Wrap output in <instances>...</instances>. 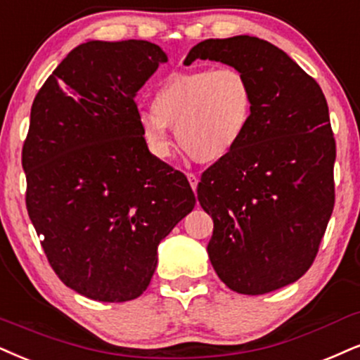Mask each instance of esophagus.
Wrapping results in <instances>:
<instances>
[{
	"label": "esophagus",
	"instance_id": "obj_1",
	"mask_svg": "<svg viewBox=\"0 0 360 360\" xmlns=\"http://www.w3.org/2000/svg\"><path fill=\"white\" fill-rule=\"evenodd\" d=\"M187 179H188L190 187H192V190L195 192V190H197V185H198V179H197V175H193V173H187Z\"/></svg>",
	"mask_w": 360,
	"mask_h": 360
}]
</instances>
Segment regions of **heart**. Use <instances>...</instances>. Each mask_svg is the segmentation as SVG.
Wrapping results in <instances>:
<instances>
[{
  "label": "heart",
  "instance_id": "obj_1",
  "mask_svg": "<svg viewBox=\"0 0 360 360\" xmlns=\"http://www.w3.org/2000/svg\"><path fill=\"white\" fill-rule=\"evenodd\" d=\"M250 83L233 66L173 73L157 88L152 112L140 113L146 148L157 158L170 155L168 128L198 162H217L237 148L252 115Z\"/></svg>",
  "mask_w": 360,
  "mask_h": 360
}]
</instances>
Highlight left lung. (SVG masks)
<instances>
[{"label":"left lung","instance_id":"8db88e82","mask_svg":"<svg viewBox=\"0 0 360 360\" xmlns=\"http://www.w3.org/2000/svg\"><path fill=\"white\" fill-rule=\"evenodd\" d=\"M197 58L240 70L254 96L242 141L197 187L214 220L208 257L233 292L267 294L310 269L334 210L329 106L316 79L265 39H205L185 65Z\"/></svg>","mask_w":360,"mask_h":360}]
</instances>
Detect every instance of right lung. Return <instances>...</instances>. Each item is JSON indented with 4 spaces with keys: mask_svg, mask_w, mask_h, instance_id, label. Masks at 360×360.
Segmentation results:
<instances>
[{
    "mask_svg": "<svg viewBox=\"0 0 360 360\" xmlns=\"http://www.w3.org/2000/svg\"><path fill=\"white\" fill-rule=\"evenodd\" d=\"M167 61L143 39L82 43L31 106L26 208L51 269L88 299L143 294L158 243L195 207L187 176L150 153L140 131L136 91Z\"/></svg>",
    "mask_w": 360,
    "mask_h": 360,
    "instance_id": "1",
    "label": "right lung"
}]
</instances>
